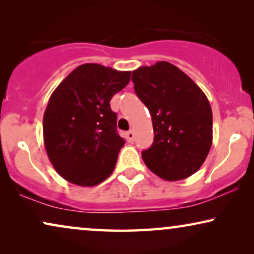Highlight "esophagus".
Instances as JSON below:
<instances>
[{
    "mask_svg": "<svg viewBox=\"0 0 254 254\" xmlns=\"http://www.w3.org/2000/svg\"><path fill=\"white\" fill-rule=\"evenodd\" d=\"M134 136H135V135H134L133 130H129V131H127V133H126V138H127L128 142H133Z\"/></svg>",
    "mask_w": 254,
    "mask_h": 254,
    "instance_id": "1",
    "label": "esophagus"
}]
</instances>
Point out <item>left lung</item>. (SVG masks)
I'll return each instance as SVG.
<instances>
[{
	"label": "left lung",
	"mask_w": 254,
	"mask_h": 254,
	"mask_svg": "<svg viewBox=\"0 0 254 254\" xmlns=\"http://www.w3.org/2000/svg\"><path fill=\"white\" fill-rule=\"evenodd\" d=\"M134 91L151 114L154 142L142 158L162 179L195 173L213 140V114L199 86L176 65L161 61L131 74Z\"/></svg>",
	"instance_id": "obj_1"
}]
</instances>
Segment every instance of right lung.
Here are the masks:
<instances>
[{"mask_svg":"<svg viewBox=\"0 0 254 254\" xmlns=\"http://www.w3.org/2000/svg\"><path fill=\"white\" fill-rule=\"evenodd\" d=\"M129 81L130 71L85 64L52 93L44 114V141L62 178L95 186L113 172L126 141L118 134L117 113L110 102Z\"/></svg>","mask_w":254,"mask_h":254,"instance_id":"right-lung-1","label":"right lung"}]
</instances>
